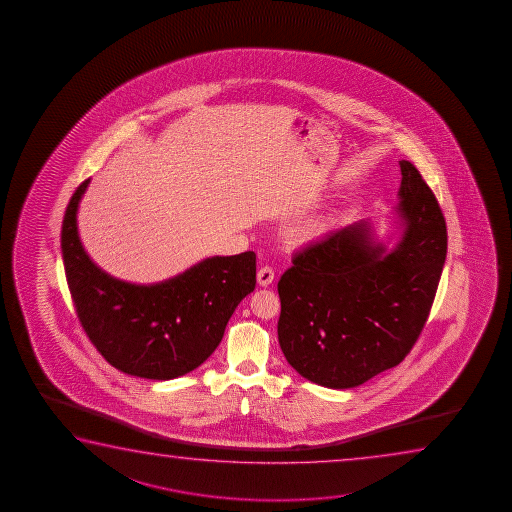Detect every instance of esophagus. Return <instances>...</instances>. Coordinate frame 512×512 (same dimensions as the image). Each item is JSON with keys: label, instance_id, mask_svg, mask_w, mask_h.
<instances>
[{"label": "esophagus", "instance_id": "obj_1", "mask_svg": "<svg viewBox=\"0 0 512 512\" xmlns=\"http://www.w3.org/2000/svg\"><path fill=\"white\" fill-rule=\"evenodd\" d=\"M274 280V271L271 266L260 267L259 273H257V281H259L260 287H269Z\"/></svg>", "mask_w": 512, "mask_h": 512}]
</instances>
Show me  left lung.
Returning <instances> with one entry per match:
<instances>
[{
  "label": "left lung",
  "mask_w": 512,
  "mask_h": 512,
  "mask_svg": "<svg viewBox=\"0 0 512 512\" xmlns=\"http://www.w3.org/2000/svg\"><path fill=\"white\" fill-rule=\"evenodd\" d=\"M402 238L392 252L369 222L302 248L278 281V341L302 378L353 388L399 365L425 327L448 252L441 206L420 171L400 161Z\"/></svg>",
  "instance_id": "obj_1"
}]
</instances>
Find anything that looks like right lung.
<instances>
[{
	"label": "right lung",
	"mask_w": 512,
	"mask_h": 512,
	"mask_svg": "<svg viewBox=\"0 0 512 512\" xmlns=\"http://www.w3.org/2000/svg\"><path fill=\"white\" fill-rule=\"evenodd\" d=\"M89 180L66 208L64 273L77 316L96 350L138 378H178L203 364L224 337L239 302L255 288V253L211 257L155 285H133L101 271L85 253L77 208Z\"/></svg>",
	"instance_id": "add662e5"
}]
</instances>
